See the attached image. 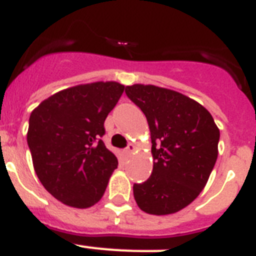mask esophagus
I'll list each match as a JSON object with an SVG mask.
<instances>
[{
    "label": "esophagus",
    "instance_id": "esophagus-1",
    "mask_svg": "<svg viewBox=\"0 0 256 256\" xmlns=\"http://www.w3.org/2000/svg\"><path fill=\"white\" fill-rule=\"evenodd\" d=\"M133 150H134V145H133V144H128V146L126 148V153L130 154Z\"/></svg>",
    "mask_w": 256,
    "mask_h": 256
}]
</instances>
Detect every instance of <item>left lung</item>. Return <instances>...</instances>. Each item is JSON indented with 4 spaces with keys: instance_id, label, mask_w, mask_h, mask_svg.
Returning a JSON list of instances; mask_svg holds the SVG:
<instances>
[{
    "instance_id": "obj_1",
    "label": "left lung",
    "mask_w": 256,
    "mask_h": 256,
    "mask_svg": "<svg viewBox=\"0 0 256 256\" xmlns=\"http://www.w3.org/2000/svg\"><path fill=\"white\" fill-rule=\"evenodd\" d=\"M126 96L146 116L153 171L133 184V196L149 214L186 208L206 187L218 154L220 130L206 108L174 90L154 85L126 86Z\"/></svg>"
}]
</instances>
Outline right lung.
Returning a JSON list of instances; mask_svg holds the SVG:
<instances>
[{
    "instance_id": "obj_1",
    "label": "right lung",
    "mask_w": 256,
    "mask_h": 256,
    "mask_svg": "<svg viewBox=\"0 0 256 256\" xmlns=\"http://www.w3.org/2000/svg\"><path fill=\"white\" fill-rule=\"evenodd\" d=\"M124 92L92 82L56 92L30 116L27 144L38 178L58 202L88 208L102 199L118 158L106 148L104 120Z\"/></svg>"
}]
</instances>
